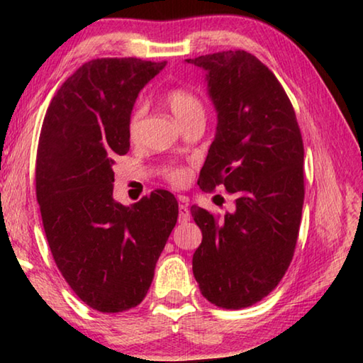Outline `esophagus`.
I'll use <instances>...</instances> for the list:
<instances>
[{
  "label": "esophagus",
  "instance_id": "esophagus-1",
  "mask_svg": "<svg viewBox=\"0 0 363 363\" xmlns=\"http://www.w3.org/2000/svg\"><path fill=\"white\" fill-rule=\"evenodd\" d=\"M190 219V210L187 205H179V223H187Z\"/></svg>",
  "mask_w": 363,
  "mask_h": 363
}]
</instances>
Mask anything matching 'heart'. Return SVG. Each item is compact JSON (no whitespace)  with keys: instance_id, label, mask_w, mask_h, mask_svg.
<instances>
[{"instance_id":"1","label":"heart","mask_w":363,"mask_h":363,"mask_svg":"<svg viewBox=\"0 0 363 363\" xmlns=\"http://www.w3.org/2000/svg\"><path fill=\"white\" fill-rule=\"evenodd\" d=\"M167 102L171 108V112H173V115L179 123L189 120L190 116L194 115L205 113L203 104H201L199 97L189 89H184V88L171 89L167 94ZM143 118H144V107L138 106L133 110V113L130 116V123H128V136H130L131 140H136L139 138ZM167 177L168 181H171L173 184H182L186 181L187 173L186 169L182 168H173L167 171Z\"/></svg>"}]
</instances>
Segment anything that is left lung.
<instances>
[{
	"label": "left lung",
	"mask_w": 363,
	"mask_h": 363,
	"mask_svg": "<svg viewBox=\"0 0 363 363\" xmlns=\"http://www.w3.org/2000/svg\"><path fill=\"white\" fill-rule=\"evenodd\" d=\"M205 72L216 136L200 179L223 184L235 211L216 219L192 206L203 233L192 269L200 291L225 309L256 304L279 285L293 259L304 203V147L279 79L247 51L186 59Z\"/></svg>",
	"instance_id": "left-lung-1"
}]
</instances>
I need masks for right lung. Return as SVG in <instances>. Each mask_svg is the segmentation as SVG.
I'll return each instance as SVG.
<instances>
[{
  "label": "right lung",
  "instance_id": "obj_1",
  "mask_svg": "<svg viewBox=\"0 0 363 363\" xmlns=\"http://www.w3.org/2000/svg\"><path fill=\"white\" fill-rule=\"evenodd\" d=\"M164 65L89 60L60 86L43 121L36 199L49 248L77 296L107 314L145 298L179 214L168 190L131 206L113 200V158L130 150L134 102Z\"/></svg>",
  "mask_w": 363,
  "mask_h": 363
}]
</instances>
